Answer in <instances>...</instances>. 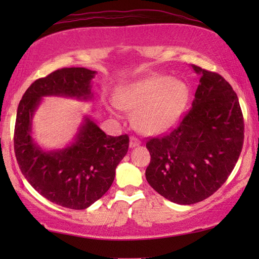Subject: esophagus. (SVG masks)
<instances>
[{
  "mask_svg": "<svg viewBox=\"0 0 259 259\" xmlns=\"http://www.w3.org/2000/svg\"><path fill=\"white\" fill-rule=\"evenodd\" d=\"M140 140L136 137H131L130 138V147H136V146H139L140 145Z\"/></svg>",
  "mask_w": 259,
  "mask_h": 259,
  "instance_id": "1",
  "label": "esophagus"
}]
</instances>
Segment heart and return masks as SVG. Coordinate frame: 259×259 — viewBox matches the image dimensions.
Segmentation results:
<instances>
[{"label":"heart","instance_id":"heart-1","mask_svg":"<svg viewBox=\"0 0 259 259\" xmlns=\"http://www.w3.org/2000/svg\"><path fill=\"white\" fill-rule=\"evenodd\" d=\"M190 90L185 82L165 75H153L117 89L115 104L109 106L134 111L133 123L140 133L156 135L177 123L186 107Z\"/></svg>","mask_w":259,"mask_h":259}]
</instances>
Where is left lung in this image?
<instances>
[{"instance_id":"8db88e82","label":"left lung","mask_w":259,"mask_h":259,"mask_svg":"<svg viewBox=\"0 0 259 259\" xmlns=\"http://www.w3.org/2000/svg\"><path fill=\"white\" fill-rule=\"evenodd\" d=\"M192 67L201 76L192 108L177 128L146 143L148 184L178 204L212 195L234 169L244 138L242 111L230 83L217 73Z\"/></svg>"}]
</instances>
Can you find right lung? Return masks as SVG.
I'll list each match as a JSON object with an SVG mask.
<instances>
[{"label":"right lung","instance_id":"right-lung-1","mask_svg":"<svg viewBox=\"0 0 259 259\" xmlns=\"http://www.w3.org/2000/svg\"><path fill=\"white\" fill-rule=\"evenodd\" d=\"M95 74L84 67L57 69L33 82L17 109L14 145L21 172L42 196L68 209H85L108 191L128 152L129 136H108L85 116L72 145L46 152L32 138V120L46 96L93 98Z\"/></svg>","mask_w":259,"mask_h":259}]
</instances>
